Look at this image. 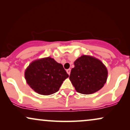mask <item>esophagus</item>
<instances>
[{"instance_id":"obj_1","label":"esophagus","mask_w":130,"mask_h":130,"mask_svg":"<svg viewBox=\"0 0 130 130\" xmlns=\"http://www.w3.org/2000/svg\"><path fill=\"white\" fill-rule=\"evenodd\" d=\"M66 71H67V73H68V74L70 75V72H71V69H70V68H69V69H67V70H66Z\"/></svg>"}]
</instances>
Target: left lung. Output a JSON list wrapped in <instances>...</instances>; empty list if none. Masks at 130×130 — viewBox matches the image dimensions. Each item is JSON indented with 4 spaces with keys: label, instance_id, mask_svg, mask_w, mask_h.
I'll return each instance as SVG.
<instances>
[{
    "label": "left lung",
    "instance_id": "8db88e82",
    "mask_svg": "<svg viewBox=\"0 0 130 130\" xmlns=\"http://www.w3.org/2000/svg\"><path fill=\"white\" fill-rule=\"evenodd\" d=\"M74 65L69 78L77 92L89 95L103 87L108 77V70L99 59L84 55L74 61Z\"/></svg>",
    "mask_w": 130,
    "mask_h": 130
}]
</instances>
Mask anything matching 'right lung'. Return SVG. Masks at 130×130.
Instances as JSON below:
<instances>
[{
  "label": "right lung",
  "instance_id": "add662e5",
  "mask_svg": "<svg viewBox=\"0 0 130 130\" xmlns=\"http://www.w3.org/2000/svg\"><path fill=\"white\" fill-rule=\"evenodd\" d=\"M68 76L63 65L50 57L33 61L25 71L27 83L35 92L43 95L57 92Z\"/></svg>",
  "mask_w": 130,
  "mask_h": 130
}]
</instances>
